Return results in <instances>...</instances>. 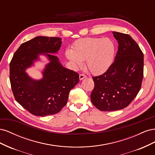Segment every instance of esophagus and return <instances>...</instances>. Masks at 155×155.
<instances>
[{"mask_svg": "<svg viewBox=\"0 0 155 155\" xmlns=\"http://www.w3.org/2000/svg\"><path fill=\"white\" fill-rule=\"evenodd\" d=\"M87 78V76H85V74H80V75H79V79H80V80H82V79H85V78Z\"/></svg>", "mask_w": 155, "mask_h": 155, "instance_id": "34e87169", "label": "esophagus"}]
</instances>
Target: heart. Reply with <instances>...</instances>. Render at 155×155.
I'll list each match as a JSON object with an SVG mask.
<instances>
[{
    "instance_id": "1",
    "label": "heart",
    "mask_w": 155,
    "mask_h": 155,
    "mask_svg": "<svg viewBox=\"0 0 155 155\" xmlns=\"http://www.w3.org/2000/svg\"><path fill=\"white\" fill-rule=\"evenodd\" d=\"M115 45L109 38L80 39L72 46V50H67L65 55L75 68L81 67L83 61H86V67L92 74L105 73L113 63Z\"/></svg>"
}]
</instances>
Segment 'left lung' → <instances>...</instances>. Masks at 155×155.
Returning a JSON list of instances; mask_svg holds the SVG:
<instances>
[{
    "label": "left lung",
    "mask_w": 155,
    "mask_h": 155,
    "mask_svg": "<svg viewBox=\"0 0 155 155\" xmlns=\"http://www.w3.org/2000/svg\"><path fill=\"white\" fill-rule=\"evenodd\" d=\"M112 33L118 43L114 61L104 74L92 77L91 100L102 111L127 107L141 88L143 76V54L138 44L128 34Z\"/></svg>",
    "instance_id": "left-lung-1"
}]
</instances>
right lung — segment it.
Returning <instances> with one entry per match:
<instances>
[{
	"mask_svg": "<svg viewBox=\"0 0 155 155\" xmlns=\"http://www.w3.org/2000/svg\"><path fill=\"white\" fill-rule=\"evenodd\" d=\"M59 37L38 36L22 43L10 64V80L15 100L33 115L45 116L58 113L67 104L70 90L79 82V74L61 64L57 54L61 46ZM46 56L49 61L36 81L26 69Z\"/></svg>",
	"mask_w": 155,
	"mask_h": 155,
	"instance_id": "1",
	"label": "right lung"
}]
</instances>
